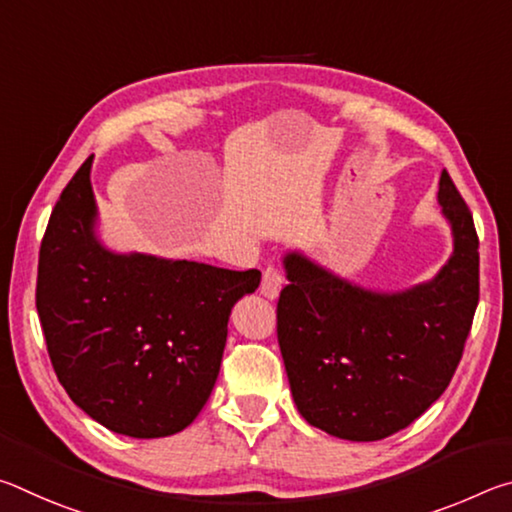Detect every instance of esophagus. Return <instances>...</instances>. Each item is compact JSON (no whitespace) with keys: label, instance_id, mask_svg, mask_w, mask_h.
<instances>
[{"label":"esophagus","instance_id":"esophagus-1","mask_svg":"<svg viewBox=\"0 0 512 512\" xmlns=\"http://www.w3.org/2000/svg\"><path fill=\"white\" fill-rule=\"evenodd\" d=\"M284 284H287V277H284V273L277 268L275 264L266 266L264 273H262V284H259V291H262V296L275 300L277 296H280V291Z\"/></svg>","mask_w":512,"mask_h":512}]
</instances>
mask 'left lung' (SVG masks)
<instances>
[{"label":"left lung","instance_id":"8db88e82","mask_svg":"<svg viewBox=\"0 0 512 512\" xmlns=\"http://www.w3.org/2000/svg\"><path fill=\"white\" fill-rule=\"evenodd\" d=\"M438 203L454 253L436 277L402 293H375L307 257H284L277 343L293 402L329 436L381 440L406 429L445 393L479 305V237L447 169Z\"/></svg>","mask_w":512,"mask_h":512}]
</instances>
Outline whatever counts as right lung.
Segmentation results:
<instances>
[{
    "instance_id": "obj_1",
    "label": "right lung",
    "mask_w": 512,
    "mask_h": 512,
    "mask_svg": "<svg viewBox=\"0 0 512 512\" xmlns=\"http://www.w3.org/2000/svg\"><path fill=\"white\" fill-rule=\"evenodd\" d=\"M92 155L51 210L36 307L56 377L115 433L164 438L210 400L235 302L262 273L115 255L94 237Z\"/></svg>"
}]
</instances>
